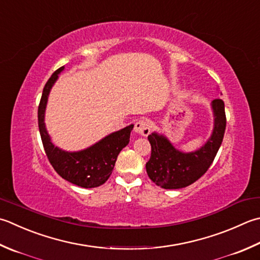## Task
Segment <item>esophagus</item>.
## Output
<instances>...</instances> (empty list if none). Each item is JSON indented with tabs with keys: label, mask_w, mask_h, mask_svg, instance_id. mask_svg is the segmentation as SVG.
Segmentation results:
<instances>
[{
	"label": "esophagus",
	"mask_w": 260,
	"mask_h": 260,
	"mask_svg": "<svg viewBox=\"0 0 260 260\" xmlns=\"http://www.w3.org/2000/svg\"><path fill=\"white\" fill-rule=\"evenodd\" d=\"M134 131L137 134H140L142 136H147L151 132V124L149 123V120L141 119L135 123Z\"/></svg>",
	"instance_id": "esophagus-1"
}]
</instances>
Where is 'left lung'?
<instances>
[{"mask_svg": "<svg viewBox=\"0 0 260 260\" xmlns=\"http://www.w3.org/2000/svg\"><path fill=\"white\" fill-rule=\"evenodd\" d=\"M214 127L210 139L201 149L184 153L170 143L166 136L152 133L147 136L151 157L146 172L155 185L165 189H179L194 184L205 174L217 153L224 136L226 117L222 99L212 101Z\"/></svg>", "mask_w": 260, "mask_h": 260, "instance_id": "1", "label": "left lung"}]
</instances>
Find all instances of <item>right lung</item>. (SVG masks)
Masks as SVG:
<instances>
[{"mask_svg": "<svg viewBox=\"0 0 260 260\" xmlns=\"http://www.w3.org/2000/svg\"><path fill=\"white\" fill-rule=\"evenodd\" d=\"M63 70L64 66L56 70L43 90L38 107L40 137L50 165L63 179L83 188L98 187L108 180L119 152L129 143L131 132L134 125L114 132L100 140L98 143L82 151L66 152L55 146L45 127V109L50 89Z\"/></svg>", "mask_w": 260, "mask_h": 260, "instance_id": "1", "label": "right lung"}]
</instances>
